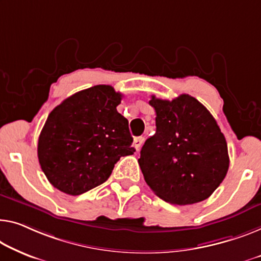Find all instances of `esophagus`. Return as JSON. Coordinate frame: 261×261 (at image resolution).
I'll return each mask as SVG.
<instances>
[{
	"label": "esophagus",
	"instance_id": "esophagus-1",
	"mask_svg": "<svg viewBox=\"0 0 261 261\" xmlns=\"http://www.w3.org/2000/svg\"><path fill=\"white\" fill-rule=\"evenodd\" d=\"M143 143H144V137H136V138L134 139V146H135V149L138 151L139 149H141V146L143 145Z\"/></svg>",
	"mask_w": 261,
	"mask_h": 261
}]
</instances>
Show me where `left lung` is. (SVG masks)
<instances>
[{
	"label": "left lung",
	"instance_id": "8db88e82",
	"mask_svg": "<svg viewBox=\"0 0 261 261\" xmlns=\"http://www.w3.org/2000/svg\"><path fill=\"white\" fill-rule=\"evenodd\" d=\"M155 134L141 150L139 166L163 200L190 205L205 200L226 176L230 158L223 132L210 111L182 93L172 100L151 97Z\"/></svg>",
	"mask_w": 261,
	"mask_h": 261
}]
</instances>
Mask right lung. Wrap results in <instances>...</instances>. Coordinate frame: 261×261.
Here are the masks:
<instances>
[{
	"label": "right lung",
	"mask_w": 261,
	"mask_h": 261,
	"mask_svg": "<svg viewBox=\"0 0 261 261\" xmlns=\"http://www.w3.org/2000/svg\"><path fill=\"white\" fill-rule=\"evenodd\" d=\"M122 93L95 85L50 112L38 138L41 169L54 188L79 196L103 184L120 157L134 154L129 122L117 111Z\"/></svg>",
	"instance_id": "right-lung-1"
}]
</instances>
